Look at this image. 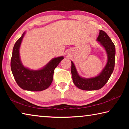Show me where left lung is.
Instances as JSON below:
<instances>
[{
    "label": "left lung",
    "instance_id": "obj_1",
    "mask_svg": "<svg viewBox=\"0 0 129 129\" xmlns=\"http://www.w3.org/2000/svg\"><path fill=\"white\" fill-rule=\"evenodd\" d=\"M97 41L105 49L107 54L106 64L97 76L90 78L81 77L78 74L73 62L71 61L73 82L78 88L81 90H96L102 88L108 82L114 68L115 48L114 43L106 32L102 30H100Z\"/></svg>",
    "mask_w": 129,
    "mask_h": 129
}]
</instances>
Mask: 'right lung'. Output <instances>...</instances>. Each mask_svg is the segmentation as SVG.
<instances>
[{"label":"right lung","mask_w":129,"mask_h":129,"mask_svg":"<svg viewBox=\"0 0 129 129\" xmlns=\"http://www.w3.org/2000/svg\"><path fill=\"white\" fill-rule=\"evenodd\" d=\"M25 32L15 43L12 50L11 68L15 81L25 90L39 91L48 88L52 81L54 70L64 59V56L52 58L44 67L32 70L24 66L20 56V47Z\"/></svg>","instance_id":"1"}]
</instances>
